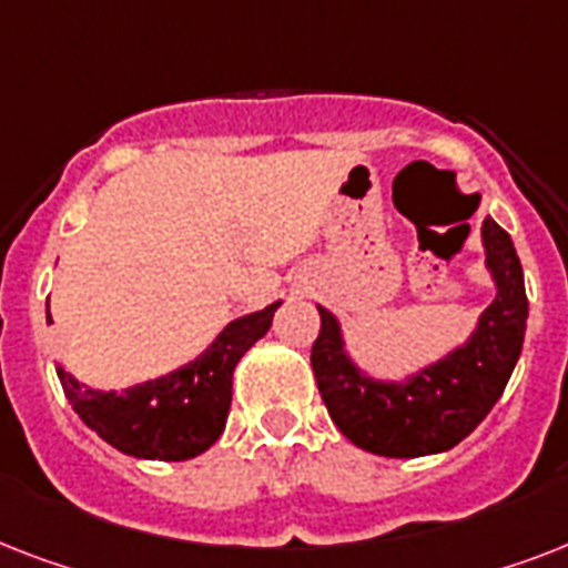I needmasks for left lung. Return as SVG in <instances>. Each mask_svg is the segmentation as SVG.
<instances>
[{"instance_id":"left-lung-1","label":"left lung","mask_w":568,"mask_h":568,"mask_svg":"<svg viewBox=\"0 0 568 568\" xmlns=\"http://www.w3.org/2000/svg\"><path fill=\"white\" fill-rule=\"evenodd\" d=\"M486 265L498 294L466 347L424 368L409 383H377L345 356L336 318L321 312L312 372L327 413L347 439L379 457H424L454 448L501 397L525 342L528 294L510 235L484 221Z\"/></svg>"}]
</instances>
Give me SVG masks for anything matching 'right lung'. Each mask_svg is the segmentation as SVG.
Here are the masks:
<instances>
[{
    "mask_svg": "<svg viewBox=\"0 0 568 568\" xmlns=\"http://www.w3.org/2000/svg\"><path fill=\"white\" fill-rule=\"evenodd\" d=\"M276 306L280 303H271L232 321L200 359L120 395L79 386L64 368H58V379L79 418L118 450L144 459H191L212 448L223 433L232 404V372L265 336Z\"/></svg>",
    "mask_w": 568,
    "mask_h": 568,
    "instance_id": "add662e5",
    "label": "right lung"
}]
</instances>
